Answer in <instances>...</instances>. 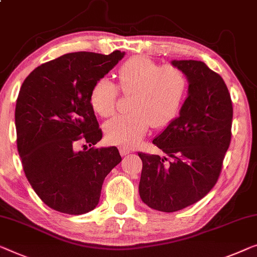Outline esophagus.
I'll list each match as a JSON object with an SVG mask.
<instances>
[{
	"label": "esophagus",
	"instance_id": "1",
	"mask_svg": "<svg viewBox=\"0 0 257 257\" xmlns=\"http://www.w3.org/2000/svg\"><path fill=\"white\" fill-rule=\"evenodd\" d=\"M129 153H132V151H130L129 149H127V148H120V155H121L122 157L128 156Z\"/></svg>",
	"mask_w": 257,
	"mask_h": 257
}]
</instances>
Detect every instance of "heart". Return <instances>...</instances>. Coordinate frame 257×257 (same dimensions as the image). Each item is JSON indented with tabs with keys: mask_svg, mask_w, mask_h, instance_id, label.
I'll list each match as a JSON object with an SVG mask.
<instances>
[{
	"mask_svg": "<svg viewBox=\"0 0 257 257\" xmlns=\"http://www.w3.org/2000/svg\"><path fill=\"white\" fill-rule=\"evenodd\" d=\"M118 87L132 94V112L116 115L104 125L106 140L112 144L132 148L143 139L150 127L163 128L178 115L188 90V79L181 69L160 66L150 57L134 56L117 70ZM117 86L107 77L98 79L90 92L92 108L108 117L116 108Z\"/></svg>",
	"mask_w": 257,
	"mask_h": 257,
	"instance_id": "b5f03b06",
	"label": "heart"
}]
</instances>
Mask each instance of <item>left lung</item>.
Masks as SVG:
<instances>
[{
	"mask_svg": "<svg viewBox=\"0 0 257 257\" xmlns=\"http://www.w3.org/2000/svg\"><path fill=\"white\" fill-rule=\"evenodd\" d=\"M185 72L188 93L179 116L152 143L173 158L140 152V196L163 212L185 209L205 196L219 178L231 143L233 107L224 79L204 62L173 60Z\"/></svg>",
	"mask_w": 257,
	"mask_h": 257,
	"instance_id": "8db88e82",
	"label": "left lung"
}]
</instances>
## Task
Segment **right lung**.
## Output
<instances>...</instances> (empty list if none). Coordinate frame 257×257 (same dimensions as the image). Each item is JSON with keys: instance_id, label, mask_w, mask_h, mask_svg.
<instances>
[{"instance_id": "right-lung-1", "label": "right lung", "mask_w": 257, "mask_h": 257, "mask_svg": "<svg viewBox=\"0 0 257 257\" xmlns=\"http://www.w3.org/2000/svg\"><path fill=\"white\" fill-rule=\"evenodd\" d=\"M123 56L120 51L68 53L36 68L23 83L15 109L17 149L30 185L53 210H93L106 175L121 162L115 147L77 151L76 144L101 140L90 92Z\"/></svg>"}]
</instances>
